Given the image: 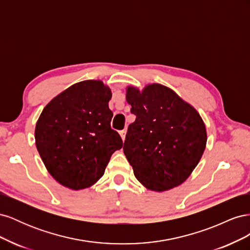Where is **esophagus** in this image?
<instances>
[{
	"mask_svg": "<svg viewBox=\"0 0 250 250\" xmlns=\"http://www.w3.org/2000/svg\"><path fill=\"white\" fill-rule=\"evenodd\" d=\"M120 135H121V138H122V141L124 142L125 141V137H126V129L121 130L120 131Z\"/></svg>",
	"mask_w": 250,
	"mask_h": 250,
	"instance_id": "obj_1",
	"label": "esophagus"
}]
</instances>
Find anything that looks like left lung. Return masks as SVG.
Returning a JSON list of instances; mask_svg holds the SVG:
<instances>
[{
    "label": "left lung",
    "mask_w": 250,
    "mask_h": 250,
    "mask_svg": "<svg viewBox=\"0 0 250 250\" xmlns=\"http://www.w3.org/2000/svg\"><path fill=\"white\" fill-rule=\"evenodd\" d=\"M126 101L137 119L128 127L123 151L135 178L153 192L185 183L207 146V128L199 112L160 83L143 89L128 85Z\"/></svg>",
    "instance_id": "left-lung-1"
}]
</instances>
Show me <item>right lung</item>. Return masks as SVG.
Listing matches in <instances>:
<instances>
[{
  "label": "right lung",
  "instance_id": "right-lung-1",
  "mask_svg": "<svg viewBox=\"0 0 250 250\" xmlns=\"http://www.w3.org/2000/svg\"><path fill=\"white\" fill-rule=\"evenodd\" d=\"M111 89L101 80H84L58 94L35 125V145L58 184L79 191L95 185L115 151L122 148L110 128Z\"/></svg>",
  "mask_w": 250,
  "mask_h": 250
}]
</instances>
